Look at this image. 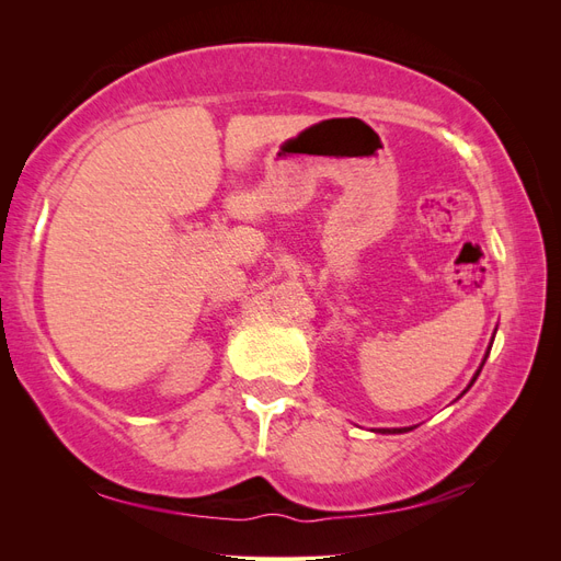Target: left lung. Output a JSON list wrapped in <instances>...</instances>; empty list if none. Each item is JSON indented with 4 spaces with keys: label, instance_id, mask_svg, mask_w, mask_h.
Returning <instances> with one entry per match:
<instances>
[{
    "label": "left lung",
    "instance_id": "8db88e82",
    "mask_svg": "<svg viewBox=\"0 0 561 561\" xmlns=\"http://www.w3.org/2000/svg\"><path fill=\"white\" fill-rule=\"evenodd\" d=\"M491 342H494V336H491ZM489 351H491V344H489V348H486V353H484V358H482V365L478 367V371H474V375H472V379H470V383H468V388L474 383V379H478L480 377V371H482V367H484V363H486V358H489ZM468 388L463 390V393L461 396H466L468 393ZM461 396H458V398H461ZM412 431V426L410 428H379L377 433H388V435H396V433H410Z\"/></svg>",
    "mask_w": 561,
    "mask_h": 561
}]
</instances>
